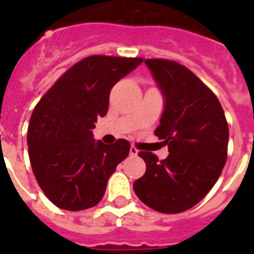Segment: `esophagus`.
Wrapping results in <instances>:
<instances>
[{"label": "esophagus", "instance_id": "esophagus-1", "mask_svg": "<svg viewBox=\"0 0 254 254\" xmlns=\"http://www.w3.org/2000/svg\"><path fill=\"white\" fill-rule=\"evenodd\" d=\"M129 155H131V156H137V155H138V150L136 149V147H134V146H132L131 149H129Z\"/></svg>", "mask_w": 254, "mask_h": 254}]
</instances>
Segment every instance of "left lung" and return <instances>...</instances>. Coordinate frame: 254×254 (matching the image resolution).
I'll return each mask as SVG.
<instances>
[{
    "mask_svg": "<svg viewBox=\"0 0 254 254\" xmlns=\"http://www.w3.org/2000/svg\"><path fill=\"white\" fill-rule=\"evenodd\" d=\"M164 98L155 129L168 145L167 159L138 156L146 172L133 183L145 205L164 214L193 207L214 187L228 156L229 127L216 95L187 67L168 60H145Z\"/></svg>",
    "mask_w": 254,
    "mask_h": 254,
    "instance_id": "obj_1",
    "label": "left lung"
}]
</instances>
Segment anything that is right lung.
Wrapping results in <instances>:
<instances>
[{"mask_svg": "<svg viewBox=\"0 0 254 254\" xmlns=\"http://www.w3.org/2000/svg\"><path fill=\"white\" fill-rule=\"evenodd\" d=\"M142 58L90 56L58 78L39 100L28 128L38 185L57 207L86 210L103 198L109 177L128 156L129 142L105 145L91 129L109 107L112 87Z\"/></svg>", "mask_w": 254, "mask_h": 254, "instance_id": "add662e5", "label": "right lung"}]
</instances>
